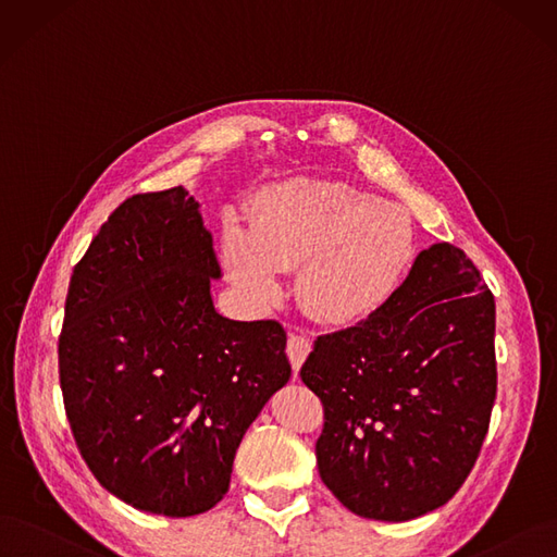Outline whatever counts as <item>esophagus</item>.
<instances>
[{
	"label": "esophagus",
	"instance_id": "esophagus-1",
	"mask_svg": "<svg viewBox=\"0 0 557 557\" xmlns=\"http://www.w3.org/2000/svg\"><path fill=\"white\" fill-rule=\"evenodd\" d=\"M310 351H312V342L302 335H292L289 342H286V356H289L294 374H298V369L302 367L305 358L310 356Z\"/></svg>",
	"mask_w": 557,
	"mask_h": 557
}]
</instances>
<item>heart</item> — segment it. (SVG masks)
<instances>
[{"label":"heart","instance_id":"1","mask_svg":"<svg viewBox=\"0 0 557 557\" xmlns=\"http://www.w3.org/2000/svg\"><path fill=\"white\" fill-rule=\"evenodd\" d=\"M416 252V224L399 203L331 178L268 185L247 209V232L226 222L220 236L224 273L247 298L273 302L280 273L296 268L305 310L333 325L385 307Z\"/></svg>","mask_w":557,"mask_h":557}]
</instances>
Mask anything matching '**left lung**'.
<instances>
[{"label":"left lung","mask_w":557,"mask_h":557,"mask_svg":"<svg viewBox=\"0 0 557 557\" xmlns=\"http://www.w3.org/2000/svg\"><path fill=\"white\" fill-rule=\"evenodd\" d=\"M496 300L436 243L376 314L321 335L300 367L323 404L317 466L358 517L410 521L461 488L496 401Z\"/></svg>","instance_id":"obj_1"}]
</instances>
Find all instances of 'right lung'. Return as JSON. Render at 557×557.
<instances>
[{
	"label": "right lung",
	"mask_w": 557,
	"mask_h": 557,
	"mask_svg": "<svg viewBox=\"0 0 557 557\" xmlns=\"http://www.w3.org/2000/svg\"><path fill=\"white\" fill-rule=\"evenodd\" d=\"M197 209L181 185L119 203L73 268L59 335L82 459L119 500L172 519L222 500L243 434L292 376L277 321L215 312Z\"/></svg>",
	"instance_id": "right-lung-1"
}]
</instances>
